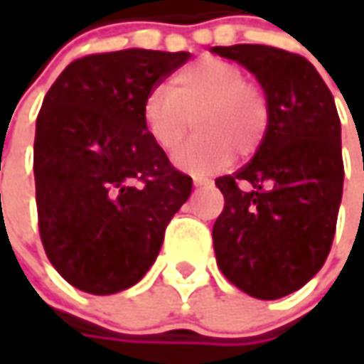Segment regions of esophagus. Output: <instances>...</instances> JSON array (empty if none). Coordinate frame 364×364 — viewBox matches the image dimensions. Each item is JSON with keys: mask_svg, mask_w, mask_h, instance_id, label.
<instances>
[{"mask_svg": "<svg viewBox=\"0 0 364 364\" xmlns=\"http://www.w3.org/2000/svg\"><path fill=\"white\" fill-rule=\"evenodd\" d=\"M192 184H194V186H210L213 182H210L208 178H200V176H194V178H192Z\"/></svg>", "mask_w": 364, "mask_h": 364, "instance_id": "34e87169", "label": "esophagus"}]
</instances>
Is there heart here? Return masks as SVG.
I'll use <instances>...</instances> for the list:
<instances>
[{
    "instance_id": "b5f03b06",
    "label": "heart",
    "mask_w": 364,
    "mask_h": 364,
    "mask_svg": "<svg viewBox=\"0 0 364 364\" xmlns=\"http://www.w3.org/2000/svg\"><path fill=\"white\" fill-rule=\"evenodd\" d=\"M265 89L245 78L239 64L206 56L184 66L168 80L166 91L149 92L141 109L144 127L154 146L174 154L189 131L197 135L174 156L186 172H208L257 151L269 127Z\"/></svg>"
}]
</instances>
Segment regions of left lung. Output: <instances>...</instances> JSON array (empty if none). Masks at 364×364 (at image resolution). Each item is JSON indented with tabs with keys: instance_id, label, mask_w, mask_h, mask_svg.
I'll use <instances>...</instances> for the list:
<instances>
[{
	"instance_id": "left-lung-1",
	"label": "left lung",
	"mask_w": 364,
	"mask_h": 364,
	"mask_svg": "<svg viewBox=\"0 0 364 364\" xmlns=\"http://www.w3.org/2000/svg\"><path fill=\"white\" fill-rule=\"evenodd\" d=\"M213 52L249 68L272 109L253 160L215 180L225 196L213 227L218 269L245 294L277 300L328 257L343 200L341 119L326 82L300 54L263 44Z\"/></svg>"
}]
</instances>
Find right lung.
<instances>
[{"label":"right lung","mask_w":364,"mask_h":364,"mask_svg":"<svg viewBox=\"0 0 364 364\" xmlns=\"http://www.w3.org/2000/svg\"><path fill=\"white\" fill-rule=\"evenodd\" d=\"M188 58L139 48L89 54L44 97L34 139L40 239L54 269L87 294L137 284L188 200L192 178L154 146L141 119L147 95Z\"/></svg>","instance_id":"add662e5"}]
</instances>
